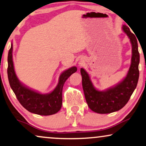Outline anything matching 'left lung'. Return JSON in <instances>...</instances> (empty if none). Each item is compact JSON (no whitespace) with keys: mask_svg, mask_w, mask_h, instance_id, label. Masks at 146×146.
Instances as JSON below:
<instances>
[{"mask_svg":"<svg viewBox=\"0 0 146 146\" xmlns=\"http://www.w3.org/2000/svg\"><path fill=\"white\" fill-rule=\"evenodd\" d=\"M122 30L130 39L132 55L130 69L122 81L105 91H98L94 88L87 71L81 69L82 85L86 101L89 107L96 113L108 114L122 108L128 102L138 81L139 53L137 38L127 26L123 25Z\"/></svg>","mask_w":146,"mask_h":146,"instance_id":"left-lung-1","label":"left lung"}]
</instances>
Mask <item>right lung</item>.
I'll list each match as a JSON object with an SVG mask.
<instances>
[{
    "mask_svg": "<svg viewBox=\"0 0 146 146\" xmlns=\"http://www.w3.org/2000/svg\"><path fill=\"white\" fill-rule=\"evenodd\" d=\"M12 44L8 55V78L11 89L24 108L32 113L48 116L57 113L62 106V90L66 80L76 72L77 68L72 67L61 74L57 87L52 92L42 94L23 85L16 75L12 60Z\"/></svg>",
    "mask_w": 146,
    "mask_h": 146,
    "instance_id": "1",
    "label": "right lung"
}]
</instances>
